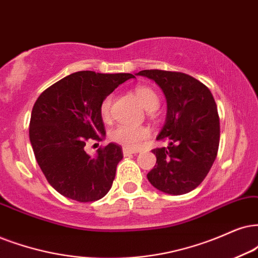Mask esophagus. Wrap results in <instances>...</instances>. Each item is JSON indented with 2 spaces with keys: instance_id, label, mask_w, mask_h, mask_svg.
<instances>
[{
  "instance_id": "34e87169",
  "label": "esophagus",
  "mask_w": 258,
  "mask_h": 258,
  "mask_svg": "<svg viewBox=\"0 0 258 258\" xmlns=\"http://www.w3.org/2000/svg\"><path fill=\"white\" fill-rule=\"evenodd\" d=\"M122 153H123V156H130V155H133V153H137V150H132V149H128V148H123L122 149Z\"/></svg>"
}]
</instances>
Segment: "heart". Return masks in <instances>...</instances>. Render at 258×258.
Returning a JSON list of instances; mask_svg holds the SVG:
<instances>
[{"label": "heart", "instance_id": "heart-1", "mask_svg": "<svg viewBox=\"0 0 258 258\" xmlns=\"http://www.w3.org/2000/svg\"><path fill=\"white\" fill-rule=\"evenodd\" d=\"M136 99L148 112H153L158 108L159 100L157 94L151 88L145 86L137 87L135 91ZM112 96H106L100 105V113L105 121L110 120V107H112ZM150 131L144 126L133 125H119L110 132V139L118 144L128 149H136L140 143L149 138Z\"/></svg>", "mask_w": 258, "mask_h": 258}]
</instances>
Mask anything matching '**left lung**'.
Instances as JSON below:
<instances>
[{"mask_svg": "<svg viewBox=\"0 0 258 258\" xmlns=\"http://www.w3.org/2000/svg\"><path fill=\"white\" fill-rule=\"evenodd\" d=\"M137 75L158 84L168 107L157 137L168 146L152 150L157 161L148 180L163 193H189L205 180L216 161L220 138L216 101L204 83L187 74L143 70Z\"/></svg>", "mask_w": 258, "mask_h": 258, "instance_id": "left-lung-1", "label": "left lung"}]
</instances>
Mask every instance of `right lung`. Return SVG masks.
Instances as JSON below:
<instances>
[{"label":"right lung","mask_w":258,"mask_h":258,"mask_svg":"<svg viewBox=\"0 0 258 258\" xmlns=\"http://www.w3.org/2000/svg\"><path fill=\"white\" fill-rule=\"evenodd\" d=\"M132 74L78 71L42 91L29 122V140L48 183L65 198L80 202L102 199L122 159L121 146L109 143L90 157L84 146L106 136L100 105Z\"/></svg>","instance_id":"right-lung-1"}]
</instances>
